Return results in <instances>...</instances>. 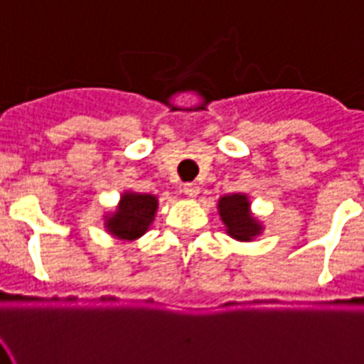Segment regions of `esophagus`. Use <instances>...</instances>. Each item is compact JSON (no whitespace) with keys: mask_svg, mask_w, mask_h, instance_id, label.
Returning a JSON list of instances; mask_svg holds the SVG:
<instances>
[{"mask_svg":"<svg viewBox=\"0 0 364 364\" xmlns=\"http://www.w3.org/2000/svg\"><path fill=\"white\" fill-rule=\"evenodd\" d=\"M183 190H185V193H186V196H188L190 199H196L199 196L198 183H186V185L183 186Z\"/></svg>","mask_w":364,"mask_h":364,"instance_id":"1","label":"esophagus"}]
</instances>
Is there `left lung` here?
Masks as SVG:
<instances>
[{
  "label": "left lung",
  "mask_w": 364,
  "mask_h": 364,
  "mask_svg": "<svg viewBox=\"0 0 364 364\" xmlns=\"http://www.w3.org/2000/svg\"><path fill=\"white\" fill-rule=\"evenodd\" d=\"M217 212L226 233L239 242H251L262 235L264 224L251 212V201L246 193H226L217 201Z\"/></svg>",
  "instance_id": "left-lung-1"
}]
</instances>
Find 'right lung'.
Instances as JSON below:
<instances>
[{"label": "right lung", "mask_w": 364, "mask_h": 364, "mask_svg": "<svg viewBox=\"0 0 364 364\" xmlns=\"http://www.w3.org/2000/svg\"><path fill=\"white\" fill-rule=\"evenodd\" d=\"M159 201L152 193L125 190L114 210L104 213V228L118 240H138L154 223Z\"/></svg>", "instance_id": "obj_1"}]
</instances>
